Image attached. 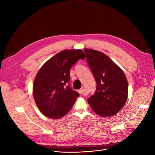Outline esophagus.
I'll list each match as a JSON object with an SVG mask.
<instances>
[{
	"label": "esophagus",
	"instance_id": "34e87169",
	"mask_svg": "<svg viewBox=\"0 0 155 155\" xmlns=\"http://www.w3.org/2000/svg\"><path fill=\"white\" fill-rule=\"evenodd\" d=\"M78 92H79V94H83V93H84V88H81L79 89V90H78Z\"/></svg>",
	"mask_w": 155,
	"mask_h": 155
}]
</instances>
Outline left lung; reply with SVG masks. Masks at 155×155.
<instances>
[{"instance_id": "left-lung-1", "label": "left lung", "mask_w": 155, "mask_h": 155, "mask_svg": "<svg viewBox=\"0 0 155 155\" xmlns=\"http://www.w3.org/2000/svg\"><path fill=\"white\" fill-rule=\"evenodd\" d=\"M87 61L96 82V91L88 98L92 110L102 117L115 115L125 105L128 83L124 72L107 55L85 49Z\"/></svg>"}]
</instances>
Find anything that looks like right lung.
Instances as JSON below:
<instances>
[{
	"label": "right lung",
	"instance_id": "obj_1",
	"mask_svg": "<svg viewBox=\"0 0 155 155\" xmlns=\"http://www.w3.org/2000/svg\"><path fill=\"white\" fill-rule=\"evenodd\" d=\"M85 55L81 50H63L53 56L39 70L33 86L35 104L49 118L59 119L67 114L79 94L70 85V70Z\"/></svg>",
	"mask_w": 155,
	"mask_h": 155
}]
</instances>
